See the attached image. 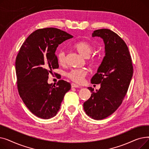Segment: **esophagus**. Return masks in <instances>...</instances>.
<instances>
[{
    "instance_id": "34e87169",
    "label": "esophagus",
    "mask_w": 149,
    "mask_h": 149,
    "mask_svg": "<svg viewBox=\"0 0 149 149\" xmlns=\"http://www.w3.org/2000/svg\"><path fill=\"white\" fill-rule=\"evenodd\" d=\"M71 87L72 88H80V86L77 85L75 83H71Z\"/></svg>"
}]
</instances>
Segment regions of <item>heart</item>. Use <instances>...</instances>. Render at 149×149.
<instances>
[{
	"mask_svg": "<svg viewBox=\"0 0 149 149\" xmlns=\"http://www.w3.org/2000/svg\"><path fill=\"white\" fill-rule=\"evenodd\" d=\"M74 48L81 55L84 57H88V63L91 65H94L96 63V58L94 57H89L92 53L93 48L91 44L88 42L81 41L76 43L74 45ZM57 58L58 64L65 65L66 63V52L64 50H60L57 55ZM88 74V70L84 69H72L66 74L68 78L72 81L77 83L83 82L84 78Z\"/></svg>",
	"mask_w": 149,
	"mask_h": 149,
	"instance_id": "heart-1",
	"label": "heart"
}]
</instances>
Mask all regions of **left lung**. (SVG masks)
<instances>
[{
	"instance_id": "1",
	"label": "left lung",
	"mask_w": 149,
	"mask_h": 149,
	"mask_svg": "<svg viewBox=\"0 0 149 149\" xmlns=\"http://www.w3.org/2000/svg\"><path fill=\"white\" fill-rule=\"evenodd\" d=\"M100 37L105 44V56L91 79L92 84H101L98 91L92 92L83 104L84 111L92 118L100 120L112 115L121 104L128 91L134 72L132 58L127 45L113 31L100 29L92 37Z\"/></svg>"
}]
</instances>
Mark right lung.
I'll return each instance as SVG.
<instances>
[{
  "instance_id": "1",
  "label": "right lung",
  "mask_w": 149,
  "mask_h": 149,
  "mask_svg": "<svg viewBox=\"0 0 149 149\" xmlns=\"http://www.w3.org/2000/svg\"><path fill=\"white\" fill-rule=\"evenodd\" d=\"M72 36L55 28L39 29L23 43L15 59L18 92L23 103L34 115L43 119L56 116L70 84L60 80L48 83L52 70L58 68L55 54L58 45Z\"/></svg>"
}]
</instances>
